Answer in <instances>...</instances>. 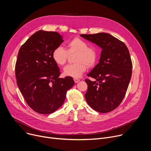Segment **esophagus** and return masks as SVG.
I'll use <instances>...</instances> for the list:
<instances>
[{"label":"esophagus","mask_w":151,"mask_h":151,"mask_svg":"<svg viewBox=\"0 0 151 151\" xmlns=\"http://www.w3.org/2000/svg\"><path fill=\"white\" fill-rule=\"evenodd\" d=\"M74 80L75 83H78L80 81V80L78 78H74Z\"/></svg>","instance_id":"obj_1"}]
</instances>
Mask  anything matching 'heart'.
Masks as SVG:
<instances>
[{"label":"heart","instance_id":"obj_1","mask_svg":"<svg viewBox=\"0 0 151 151\" xmlns=\"http://www.w3.org/2000/svg\"><path fill=\"white\" fill-rule=\"evenodd\" d=\"M76 54L74 57L75 63L68 65L63 69L66 76L78 78L82 76L88 67L93 66L97 60L98 53L94 46H88V43L80 38L76 37L67 42L66 50L61 46L55 48L52 53L54 62L59 66L64 65L69 55Z\"/></svg>","mask_w":151,"mask_h":151}]
</instances>
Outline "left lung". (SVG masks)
I'll return each instance as SVG.
<instances>
[{
    "label": "left lung",
    "mask_w": 151,
    "mask_h": 151,
    "mask_svg": "<svg viewBox=\"0 0 151 151\" xmlns=\"http://www.w3.org/2000/svg\"><path fill=\"white\" fill-rule=\"evenodd\" d=\"M81 37L102 49L99 63L85 79L88 90L85 95L94 110L106 113L117 108L124 97L132 76V63L126 45L108 33L81 34Z\"/></svg>",
    "instance_id": "obj_1"
}]
</instances>
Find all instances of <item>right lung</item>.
I'll return each mask as SVG.
<instances>
[{
	"label": "right lung",
	"instance_id": "obj_1",
	"mask_svg": "<svg viewBox=\"0 0 151 151\" xmlns=\"http://www.w3.org/2000/svg\"><path fill=\"white\" fill-rule=\"evenodd\" d=\"M63 42L57 32L40 30L20 47L16 63L17 84L28 106L39 114H51L64 103L74 85L71 77L59 78V68L52 57Z\"/></svg>",
	"mask_w": 151,
	"mask_h": 151
}]
</instances>
